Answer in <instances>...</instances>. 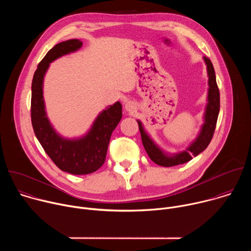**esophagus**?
I'll use <instances>...</instances> for the list:
<instances>
[{
    "instance_id": "34e87169",
    "label": "esophagus",
    "mask_w": 251,
    "mask_h": 251,
    "mask_svg": "<svg viewBox=\"0 0 251 251\" xmlns=\"http://www.w3.org/2000/svg\"><path fill=\"white\" fill-rule=\"evenodd\" d=\"M125 109L128 111V112H134L136 110V105L134 102L132 101H128L126 102L125 104Z\"/></svg>"
}]
</instances>
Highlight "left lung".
<instances>
[{
  "label": "left lung",
  "instance_id": "8db88e82",
  "mask_svg": "<svg viewBox=\"0 0 251 251\" xmlns=\"http://www.w3.org/2000/svg\"><path fill=\"white\" fill-rule=\"evenodd\" d=\"M203 59L206 64L209 86L207 94V104L204 113V123L199 136L186 151L174 155H168L164 153L145 132L142 123L140 121H137L141 133L143 146H144L150 159L157 165L163 167H173L185 164L191 161L193 157L198 156L200 153L205 150L212 139L220 113V89L217 84L216 74H214V68L210 59L205 56H203Z\"/></svg>",
  "mask_w": 251,
  "mask_h": 251
}]
</instances>
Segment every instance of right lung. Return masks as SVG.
I'll return each mask as SVG.
<instances>
[{"label":"right lung","mask_w":251,"mask_h":251,"mask_svg":"<svg viewBox=\"0 0 251 251\" xmlns=\"http://www.w3.org/2000/svg\"><path fill=\"white\" fill-rule=\"evenodd\" d=\"M81 46L79 40L55 45L39 63L31 82L30 117L34 134L51 161L61 171L73 175L91 174L104 164L111 134L122 118V105L116 102L98 115L85 136L73 140L60 137L50 125L43 95L45 75L50 62L79 50Z\"/></svg>","instance_id":"right-lung-1"}]
</instances>
